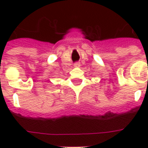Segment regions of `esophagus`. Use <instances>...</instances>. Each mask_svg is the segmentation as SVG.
Segmentation results:
<instances>
[{"mask_svg": "<svg viewBox=\"0 0 148 148\" xmlns=\"http://www.w3.org/2000/svg\"><path fill=\"white\" fill-rule=\"evenodd\" d=\"M74 66L75 67H80V66H81V64H80V63H78V62H77V63H75V64H74Z\"/></svg>", "mask_w": 148, "mask_h": 148, "instance_id": "34e87169", "label": "esophagus"}]
</instances>
